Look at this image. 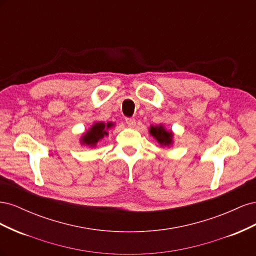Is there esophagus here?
Wrapping results in <instances>:
<instances>
[{"mask_svg":"<svg viewBox=\"0 0 256 256\" xmlns=\"http://www.w3.org/2000/svg\"><path fill=\"white\" fill-rule=\"evenodd\" d=\"M127 126L130 128H134L136 126V120L134 118H126Z\"/></svg>","mask_w":256,"mask_h":256,"instance_id":"1","label":"esophagus"}]
</instances>
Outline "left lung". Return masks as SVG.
I'll return each instance as SVG.
<instances>
[{"mask_svg": "<svg viewBox=\"0 0 256 256\" xmlns=\"http://www.w3.org/2000/svg\"><path fill=\"white\" fill-rule=\"evenodd\" d=\"M150 134L158 142V144L166 148L174 144V132L171 129H166L164 124L150 126Z\"/></svg>", "mask_w": 256, "mask_h": 256, "instance_id": "1", "label": "left lung"}]
</instances>
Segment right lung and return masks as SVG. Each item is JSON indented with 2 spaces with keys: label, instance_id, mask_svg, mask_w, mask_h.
Wrapping results in <instances>:
<instances>
[{
  "label": "right lung",
  "instance_id": "1",
  "mask_svg": "<svg viewBox=\"0 0 256 256\" xmlns=\"http://www.w3.org/2000/svg\"><path fill=\"white\" fill-rule=\"evenodd\" d=\"M114 126V122H94L92 124V126L86 131H84L80 136V144L82 146L90 147V148H96L98 143L104 136H109V130Z\"/></svg>",
  "mask_w": 256,
  "mask_h": 256
}]
</instances>
